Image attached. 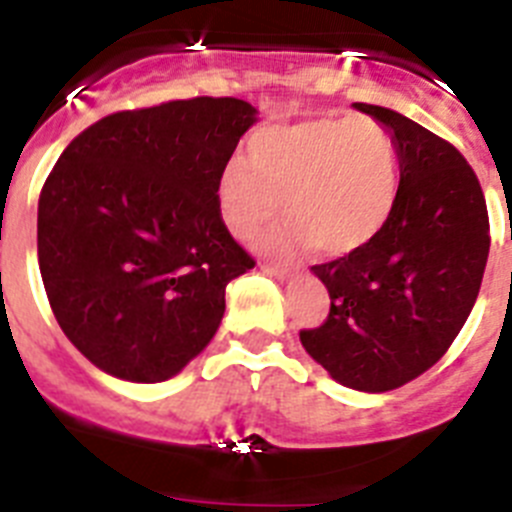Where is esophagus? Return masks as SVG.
I'll list each match as a JSON object with an SVG mask.
<instances>
[{"instance_id": "34e87169", "label": "esophagus", "mask_w": 512, "mask_h": 512, "mask_svg": "<svg viewBox=\"0 0 512 512\" xmlns=\"http://www.w3.org/2000/svg\"><path fill=\"white\" fill-rule=\"evenodd\" d=\"M262 270L270 275H275V278H281V281H288V278H291V270L283 268V265H278V262H265V265H262Z\"/></svg>"}]
</instances>
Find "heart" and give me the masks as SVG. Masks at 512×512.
Here are the masks:
<instances>
[{
	"label": "heart",
	"instance_id": "b5f03b06",
	"mask_svg": "<svg viewBox=\"0 0 512 512\" xmlns=\"http://www.w3.org/2000/svg\"><path fill=\"white\" fill-rule=\"evenodd\" d=\"M397 144L368 115L311 118L262 128L250 162L234 157L216 185L226 229L252 239L283 211L291 216L268 244L345 257L379 237L397 201Z\"/></svg>",
	"mask_w": 512,
	"mask_h": 512
}]
</instances>
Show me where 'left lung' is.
Masks as SVG:
<instances>
[{
  "label": "left lung",
  "instance_id": "obj_1",
  "mask_svg": "<svg viewBox=\"0 0 512 512\" xmlns=\"http://www.w3.org/2000/svg\"><path fill=\"white\" fill-rule=\"evenodd\" d=\"M355 108L397 144V201L371 244L311 268L330 314L299 337L337 384L379 394L435 366L461 332L490 255V216L456 146L397 110Z\"/></svg>",
  "mask_w": 512,
  "mask_h": 512
}]
</instances>
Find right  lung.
<instances>
[{
    "instance_id": "right-lung-1",
    "label": "right lung",
    "mask_w": 512,
    "mask_h": 512,
    "mask_svg": "<svg viewBox=\"0 0 512 512\" xmlns=\"http://www.w3.org/2000/svg\"><path fill=\"white\" fill-rule=\"evenodd\" d=\"M257 110L193 97L84 128L38 201V265L71 345L115 379L157 384L219 330L226 286L255 268L216 185Z\"/></svg>"
}]
</instances>
